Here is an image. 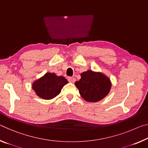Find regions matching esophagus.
I'll return each instance as SVG.
<instances>
[{
	"instance_id": "esophagus-1",
	"label": "esophagus",
	"mask_w": 148,
	"mask_h": 148,
	"mask_svg": "<svg viewBox=\"0 0 148 148\" xmlns=\"http://www.w3.org/2000/svg\"><path fill=\"white\" fill-rule=\"evenodd\" d=\"M68 79H69V82L70 83H74L75 81H76V79L73 78V77H69Z\"/></svg>"
}]
</instances>
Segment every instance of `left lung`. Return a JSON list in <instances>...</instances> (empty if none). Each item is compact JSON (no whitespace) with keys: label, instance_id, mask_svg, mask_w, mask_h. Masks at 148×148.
<instances>
[{"label":"left lung","instance_id":"obj_1","mask_svg":"<svg viewBox=\"0 0 148 148\" xmlns=\"http://www.w3.org/2000/svg\"><path fill=\"white\" fill-rule=\"evenodd\" d=\"M81 78L75 82L82 97L88 102H98L109 94L112 84L109 78L101 72L88 70L80 74Z\"/></svg>","mask_w":148,"mask_h":148}]
</instances>
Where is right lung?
Listing matches in <instances>:
<instances>
[{
	"mask_svg": "<svg viewBox=\"0 0 148 148\" xmlns=\"http://www.w3.org/2000/svg\"><path fill=\"white\" fill-rule=\"evenodd\" d=\"M69 83L64 76L47 72L32 84V89L41 99L50 100L59 94L62 88Z\"/></svg>",
	"mask_w": 148,
	"mask_h": 148,
	"instance_id": "add662e5",
	"label": "right lung"
}]
</instances>
